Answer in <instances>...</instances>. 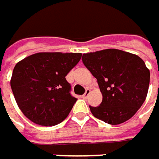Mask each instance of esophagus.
<instances>
[{"instance_id": "esophagus-1", "label": "esophagus", "mask_w": 159, "mask_h": 159, "mask_svg": "<svg viewBox=\"0 0 159 159\" xmlns=\"http://www.w3.org/2000/svg\"><path fill=\"white\" fill-rule=\"evenodd\" d=\"M89 94H90V89H87L86 90V92H85V94L82 95V97H83V99H87L88 97H89Z\"/></svg>"}]
</instances>
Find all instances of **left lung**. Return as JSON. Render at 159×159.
<instances>
[{
	"label": "left lung",
	"instance_id": "8db88e82",
	"mask_svg": "<svg viewBox=\"0 0 159 159\" xmlns=\"http://www.w3.org/2000/svg\"><path fill=\"white\" fill-rule=\"evenodd\" d=\"M82 62L97 80L102 101L89 106L96 119L119 125L143 105L150 85V70L141 57L119 49L109 48L83 54Z\"/></svg>",
	"mask_w": 159,
	"mask_h": 159
}]
</instances>
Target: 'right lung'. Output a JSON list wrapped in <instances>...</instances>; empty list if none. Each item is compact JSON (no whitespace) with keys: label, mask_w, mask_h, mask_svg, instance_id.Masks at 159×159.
<instances>
[{"label":"right lung","mask_w":159,"mask_h":159,"mask_svg":"<svg viewBox=\"0 0 159 159\" xmlns=\"http://www.w3.org/2000/svg\"><path fill=\"white\" fill-rule=\"evenodd\" d=\"M80 58V53H36L16 64L10 86L27 119L44 126L66 119L77 98L65 76Z\"/></svg>","instance_id":"right-lung-1"}]
</instances>
